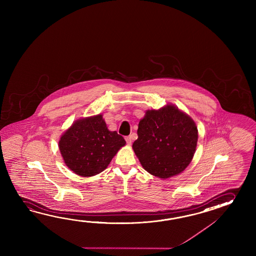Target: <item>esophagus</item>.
I'll list each match as a JSON object with an SVG mask.
<instances>
[{
  "instance_id": "34e87169",
  "label": "esophagus",
  "mask_w": 256,
  "mask_h": 256,
  "mask_svg": "<svg viewBox=\"0 0 256 256\" xmlns=\"http://www.w3.org/2000/svg\"><path fill=\"white\" fill-rule=\"evenodd\" d=\"M126 144H127L128 146H130V144H132V136H126Z\"/></svg>"
}]
</instances>
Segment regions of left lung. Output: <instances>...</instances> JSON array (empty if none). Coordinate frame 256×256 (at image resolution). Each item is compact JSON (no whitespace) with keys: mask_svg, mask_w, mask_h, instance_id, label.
Instances as JSON below:
<instances>
[{"mask_svg":"<svg viewBox=\"0 0 256 256\" xmlns=\"http://www.w3.org/2000/svg\"><path fill=\"white\" fill-rule=\"evenodd\" d=\"M137 134L136 156L148 173L164 180L184 171L196 151V124L174 105L146 110Z\"/></svg>","mask_w":256,"mask_h":256,"instance_id":"obj_1","label":"left lung"}]
</instances>
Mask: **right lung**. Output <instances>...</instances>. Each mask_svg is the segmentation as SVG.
<instances>
[{
  "label": "right lung",
  "mask_w": 256,
  "mask_h": 256,
  "mask_svg": "<svg viewBox=\"0 0 256 256\" xmlns=\"http://www.w3.org/2000/svg\"><path fill=\"white\" fill-rule=\"evenodd\" d=\"M117 132H110L98 114L76 120L60 137L58 147L68 168L82 176H92L107 168L126 146Z\"/></svg>",
  "instance_id": "obj_1"
}]
</instances>
